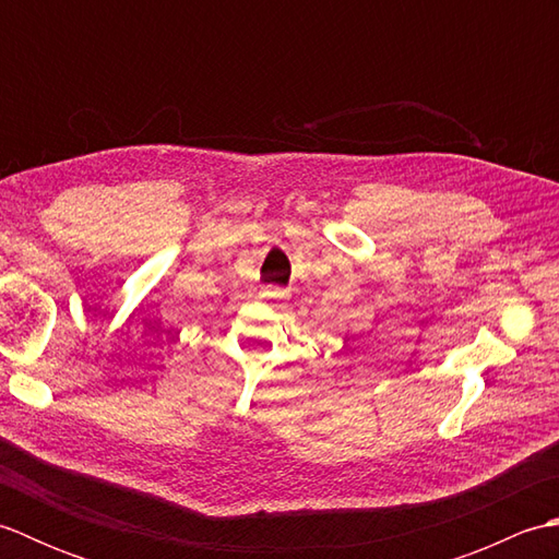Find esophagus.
<instances>
[{
	"label": "esophagus",
	"mask_w": 559,
	"mask_h": 559,
	"mask_svg": "<svg viewBox=\"0 0 559 559\" xmlns=\"http://www.w3.org/2000/svg\"><path fill=\"white\" fill-rule=\"evenodd\" d=\"M259 295L264 300H269L273 307H283L288 300V290L281 288V286H266V288H261Z\"/></svg>",
	"instance_id": "obj_1"
}]
</instances>
